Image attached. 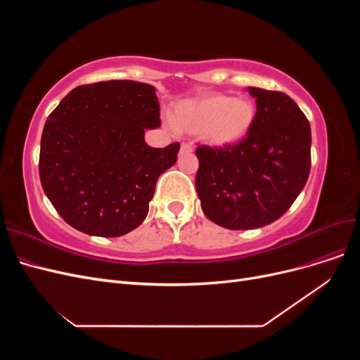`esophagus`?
<instances>
[{"mask_svg":"<svg viewBox=\"0 0 360 360\" xmlns=\"http://www.w3.org/2000/svg\"><path fill=\"white\" fill-rule=\"evenodd\" d=\"M192 151H193V147L188 143H183L180 146V153H192Z\"/></svg>","mask_w":360,"mask_h":360,"instance_id":"1","label":"esophagus"}]
</instances>
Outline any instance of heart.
Listing matches in <instances>:
<instances>
[{
    "label": "heart",
    "mask_w": 360,
    "mask_h": 360,
    "mask_svg": "<svg viewBox=\"0 0 360 360\" xmlns=\"http://www.w3.org/2000/svg\"><path fill=\"white\" fill-rule=\"evenodd\" d=\"M255 118V106L246 99L222 93H207L183 101L171 112V123L180 132L200 134L216 147L243 139Z\"/></svg>",
    "instance_id": "1"
}]
</instances>
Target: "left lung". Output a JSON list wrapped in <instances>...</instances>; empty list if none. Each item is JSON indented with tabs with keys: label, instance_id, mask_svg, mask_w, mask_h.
<instances>
[{
	"label": "left lung",
	"instance_id": "obj_1",
	"mask_svg": "<svg viewBox=\"0 0 360 360\" xmlns=\"http://www.w3.org/2000/svg\"><path fill=\"white\" fill-rule=\"evenodd\" d=\"M257 112L237 144L200 146L195 188L204 214L228 230L275 222L307 184L311 126L290 96L249 86Z\"/></svg>",
	"mask_w": 360,
	"mask_h": 360
}]
</instances>
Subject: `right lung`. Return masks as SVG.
<instances>
[{
  "instance_id": "1",
  "label": "right lung",
  "mask_w": 360,
  "mask_h": 360,
  "mask_svg": "<svg viewBox=\"0 0 360 360\" xmlns=\"http://www.w3.org/2000/svg\"><path fill=\"white\" fill-rule=\"evenodd\" d=\"M160 126L155 86L102 81L73 89L43 127L39 176L70 226L118 237L148 213L156 181L177 160L179 143L148 147L146 129Z\"/></svg>"
}]
</instances>
